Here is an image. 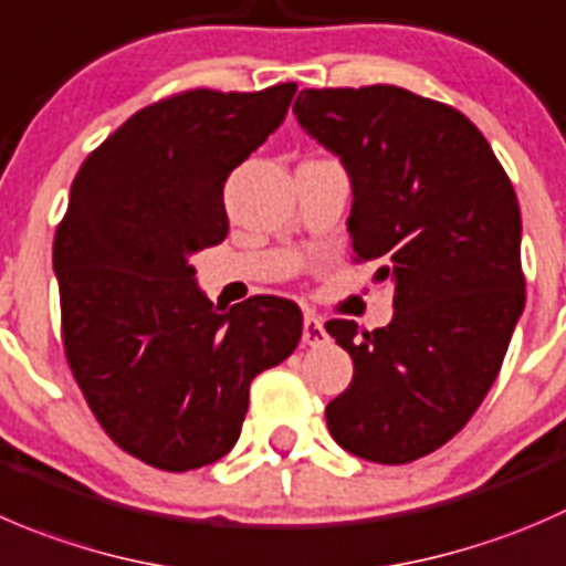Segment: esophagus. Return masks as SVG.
Here are the masks:
<instances>
[{
  "label": "esophagus",
  "instance_id": "1",
  "mask_svg": "<svg viewBox=\"0 0 566 566\" xmlns=\"http://www.w3.org/2000/svg\"><path fill=\"white\" fill-rule=\"evenodd\" d=\"M301 339H304L306 345H323L328 339L326 334V326H323V321L317 315H310L306 312L304 315V334H301Z\"/></svg>",
  "mask_w": 566,
  "mask_h": 566
}]
</instances>
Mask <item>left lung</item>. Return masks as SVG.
<instances>
[{
  "instance_id": "obj_1",
  "label": "left lung",
  "mask_w": 566,
  "mask_h": 566,
  "mask_svg": "<svg viewBox=\"0 0 566 566\" xmlns=\"http://www.w3.org/2000/svg\"><path fill=\"white\" fill-rule=\"evenodd\" d=\"M293 113L348 171L356 262L395 287L384 328L326 323L354 359L328 431L367 462H415L468 426L523 315L517 196L479 126L434 98L310 87Z\"/></svg>"
}]
</instances>
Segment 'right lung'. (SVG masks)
Returning a JSON list of instances; mask_svg holds the SVG:
<instances>
[{
    "instance_id": "1",
    "label": "right lung",
    "mask_w": 566,
    "mask_h": 566,
    "mask_svg": "<svg viewBox=\"0 0 566 566\" xmlns=\"http://www.w3.org/2000/svg\"><path fill=\"white\" fill-rule=\"evenodd\" d=\"M298 85L185 91L126 118L87 155L54 234L63 345L109 440L168 473L238 442L249 387L295 350L298 304L221 312L190 256L229 232L223 185L287 115Z\"/></svg>"
}]
</instances>
